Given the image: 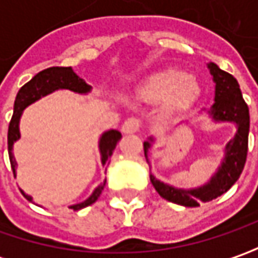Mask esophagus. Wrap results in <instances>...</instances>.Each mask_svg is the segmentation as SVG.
I'll return each mask as SVG.
<instances>
[{
	"label": "esophagus",
	"instance_id": "34e87169",
	"mask_svg": "<svg viewBox=\"0 0 258 258\" xmlns=\"http://www.w3.org/2000/svg\"><path fill=\"white\" fill-rule=\"evenodd\" d=\"M141 126H142L141 119H138V117H129L122 124V132L123 134H135V132H139Z\"/></svg>",
	"mask_w": 258,
	"mask_h": 258
}]
</instances>
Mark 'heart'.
I'll return each instance as SVG.
<instances>
[{"instance_id":"1","label":"heart","mask_w":258,"mask_h":258,"mask_svg":"<svg viewBox=\"0 0 258 258\" xmlns=\"http://www.w3.org/2000/svg\"><path fill=\"white\" fill-rule=\"evenodd\" d=\"M198 93V83L192 76L182 75L178 70H162L151 75L138 89V97L148 103L164 100L168 109L188 104Z\"/></svg>"}]
</instances>
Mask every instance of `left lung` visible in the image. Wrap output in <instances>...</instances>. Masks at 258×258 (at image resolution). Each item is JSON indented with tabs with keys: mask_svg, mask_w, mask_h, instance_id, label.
<instances>
[{
	"mask_svg": "<svg viewBox=\"0 0 258 258\" xmlns=\"http://www.w3.org/2000/svg\"><path fill=\"white\" fill-rule=\"evenodd\" d=\"M208 69L215 82V103L211 107V114L215 120H230L237 123L238 131L234 139H231L225 146L227 151L225 159L220 166L218 172L203 188L191 189V191L176 189L171 185L158 181L155 176L151 175V182L162 198L183 207H198L200 203L213 201L217 197L227 192L240 178L247 159L250 114H248V106L244 102L243 94L240 90V85L234 76L221 70L217 64L210 63ZM149 146H151L149 142L144 144L146 161H148Z\"/></svg>",
	"mask_w": 258,
	"mask_h": 258,
	"instance_id": "left-lung-1",
	"label": "left lung"
}]
</instances>
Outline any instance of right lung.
Wrapping results in <instances>:
<instances>
[{"mask_svg": "<svg viewBox=\"0 0 258 258\" xmlns=\"http://www.w3.org/2000/svg\"><path fill=\"white\" fill-rule=\"evenodd\" d=\"M57 89H69V90H73L77 93H86L90 90V86L86 85V82L83 79H80L79 76L76 75L75 72L72 70V67H48L43 72L37 73V75L28 82L25 83L17 93L14 102V113L11 117V122L8 126V155H10V164L13 168V173L15 176V168H17V162L14 159V155H13V145L14 142L20 138V131H18V122H20V116L23 113L25 107L28 104H31L35 100H38L41 96L51 93ZM122 138L120 132L117 131H109L102 136L100 139V154H102V164L107 165L109 164V158L113 154L116 144L119 142V139ZM106 181L103 183H100L94 192L90 195V198H87L85 203L77 204L70 207L72 210H82L87 205L93 204L103 191ZM23 192V191H21ZM25 198L28 201H31V197L23 192Z\"/></svg>", "mask_w": 258, "mask_h": 258, "instance_id": "1", "label": "right lung"}]
</instances>
